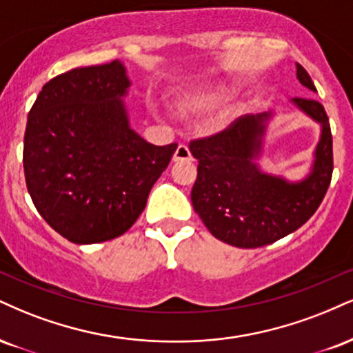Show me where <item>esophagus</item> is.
<instances>
[{"mask_svg":"<svg viewBox=\"0 0 353 353\" xmlns=\"http://www.w3.org/2000/svg\"><path fill=\"white\" fill-rule=\"evenodd\" d=\"M174 161H190L192 159V154H190V150L188 148V144H179L177 146L176 152H174Z\"/></svg>","mask_w":353,"mask_h":353,"instance_id":"1","label":"esophagus"}]
</instances>
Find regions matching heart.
Returning a JSON list of instances; mask_svg holds the SVG:
<instances>
[{"mask_svg": "<svg viewBox=\"0 0 353 353\" xmlns=\"http://www.w3.org/2000/svg\"><path fill=\"white\" fill-rule=\"evenodd\" d=\"M210 107L209 100L205 99H197V100H185L181 101L179 108L182 112H188V113H197V112H205L207 108Z\"/></svg>", "mask_w": 353, "mask_h": 353, "instance_id": "obj_1", "label": "heart"}]
</instances>
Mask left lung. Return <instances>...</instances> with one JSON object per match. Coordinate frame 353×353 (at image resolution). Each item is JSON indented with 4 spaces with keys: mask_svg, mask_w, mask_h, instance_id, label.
Masks as SVG:
<instances>
[{
    "mask_svg": "<svg viewBox=\"0 0 353 353\" xmlns=\"http://www.w3.org/2000/svg\"><path fill=\"white\" fill-rule=\"evenodd\" d=\"M301 85L317 92L303 65L296 63ZM291 107L321 128L309 171L298 181L266 172L260 161L265 138L278 112L241 117L230 130L190 143L199 161L190 192L194 210L215 239L239 248H258L298 230L312 217L332 177V134L319 101L291 99Z\"/></svg>",
    "mask_w": 353,
    "mask_h": 353,
    "instance_id": "left-lung-1",
    "label": "left lung"
}]
</instances>
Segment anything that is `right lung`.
Instances as JSON below:
<instances>
[{"label": "right lung", "instance_id": "add662e5", "mask_svg": "<svg viewBox=\"0 0 353 353\" xmlns=\"http://www.w3.org/2000/svg\"><path fill=\"white\" fill-rule=\"evenodd\" d=\"M125 63L74 69L42 87L28 117L24 176L41 217L77 245L120 236L136 222L177 144L131 128Z\"/></svg>", "mask_w": 353, "mask_h": 353}]
</instances>
